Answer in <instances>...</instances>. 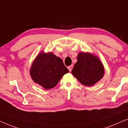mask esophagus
I'll return each mask as SVG.
<instances>
[{"instance_id":"esophagus-1","label":"esophagus","mask_w":128,"mask_h":128,"mask_svg":"<svg viewBox=\"0 0 128 128\" xmlns=\"http://www.w3.org/2000/svg\"><path fill=\"white\" fill-rule=\"evenodd\" d=\"M67 68H68V70L70 71H71V70H72V68H73V65H71L70 66H68V67Z\"/></svg>"}]
</instances>
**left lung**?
Masks as SVG:
<instances>
[{"mask_svg":"<svg viewBox=\"0 0 128 128\" xmlns=\"http://www.w3.org/2000/svg\"><path fill=\"white\" fill-rule=\"evenodd\" d=\"M105 70L98 57L90 52H80L71 73L81 84L92 86L102 78Z\"/></svg>","mask_w":128,"mask_h":128,"instance_id":"left-lung-1","label":"left lung"}]
</instances>
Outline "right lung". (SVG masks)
Masks as SVG:
<instances>
[{"label":"right lung","instance_id":"1","mask_svg":"<svg viewBox=\"0 0 128 128\" xmlns=\"http://www.w3.org/2000/svg\"><path fill=\"white\" fill-rule=\"evenodd\" d=\"M69 72L62 59L52 52H40L30 68V76L34 82L46 90L56 86L64 74Z\"/></svg>","mask_w":128,"mask_h":128}]
</instances>
